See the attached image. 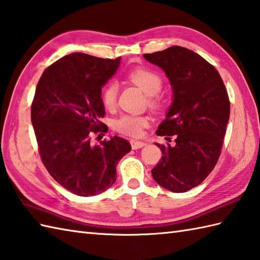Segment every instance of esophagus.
Segmentation results:
<instances>
[{
    "instance_id": "obj_1",
    "label": "esophagus",
    "mask_w": 260,
    "mask_h": 260,
    "mask_svg": "<svg viewBox=\"0 0 260 260\" xmlns=\"http://www.w3.org/2000/svg\"><path fill=\"white\" fill-rule=\"evenodd\" d=\"M131 144H132V148H133V150H139V148H142V147H144L146 145L144 142L135 141V140L131 141Z\"/></svg>"
}]
</instances>
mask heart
<instances>
[{
    "label": "heart",
    "mask_w": 260,
    "mask_h": 260,
    "mask_svg": "<svg viewBox=\"0 0 260 260\" xmlns=\"http://www.w3.org/2000/svg\"><path fill=\"white\" fill-rule=\"evenodd\" d=\"M127 78L134 85L148 95L147 102L151 107L157 108L161 105L157 92L162 89L163 79L155 70L148 68H135L128 71ZM118 96V86L114 81H109L103 87L101 92L102 103L106 108H113ZM148 125V118L143 115H123L114 121V128L120 134L137 137Z\"/></svg>",
    "instance_id": "obj_1"
}]
</instances>
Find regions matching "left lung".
I'll return each instance as SVG.
<instances>
[{
	"instance_id": "obj_1",
	"label": "left lung",
	"mask_w": 260,
	"mask_h": 260,
	"mask_svg": "<svg viewBox=\"0 0 260 260\" xmlns=\"http://www.w3.org/2000/svg\"><path fill=\"white\" fill-rule=\"evenodd\" d=\"M161 67L173 87L174 99L156 134L175 145L156 144L162 158L152 170L157 183L175 193L206 180L221 154L230 102L223 81L211 63L189 49L173 46L145 53Z\"/></svg>"
}]
</instances>
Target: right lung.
Instances as JSON below:
<instances>
[{
    "label": "right lung",
    "mask_w": 260,
    "mask_h": 260,
    "mask_svg": "<svg viewBox=\"0 0 260 260\" xmlns=\"http://www.w3.org/2000/svg\"><path fill=\"white\" fill-rule=\"evenodd\" d=\"M120 57L103 59L75 52L43 71L31 105L38 150L48 172L80 197L97 196L116 181V165L132 147L114 136L93 145L92 135L107 133L102 87Z\"/></svg>",
    "instance_id": "obj_1"
}]
</instances>
